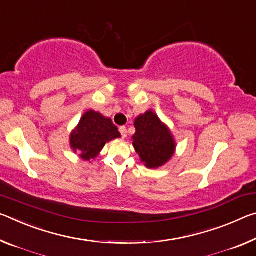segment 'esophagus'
<instances>
[{"instance_id":"esophagus-1","label":"esophagus","mask_w":256,"mask_h":256,"mask_svg":"<svg viewBox=\"0 0 256 256\" xmlns=\"http://www.w3.org/2000/svg\"><path fill=\"white\" fill-rule=\"evenodd\" d=\"M118 130H120V133L122 138H126V136H128V130H126V128H125V126H120Z\"/></svg>"}]
</instances>
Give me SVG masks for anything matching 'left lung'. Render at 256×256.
Masks as SVG:
<instances>
[{
  "mask_svg": "<svg viewBox=\"0 0 256 256\" xmlns=\"http://www.w3.org/2000/svg\"><path fill=\"white\" fill-rule=\"evenodd\" d=\"M133 147L140 160L149 168H157L171 160L176 141L171 131L152 110L146 112L134 120Z\"/></svg>",
  "mask_w": 256,
  "mask_h": 256,
  "instance_id": "left-lung-1",
  "label": "left lung"
}]
</instances>
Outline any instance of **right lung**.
<instances>
[{
	"instance_id": "obj_1",
	"label": "right lung",
	"mask_w": 256,
	"mask_h": 256,
	"mask_svg": "<svg viewBox=\"0 0 256 256\" xmlns=\"http://www.w3.org/2000/svg\"><path fill=\"white\" fill-rule=\"evenodd\" d=\"M120 136L110 118L100 112L88 110L70 134V147L84 160H91L99 155L104 144Z\"/></svg>"
}]
</instances>
